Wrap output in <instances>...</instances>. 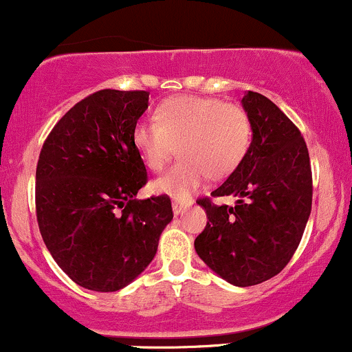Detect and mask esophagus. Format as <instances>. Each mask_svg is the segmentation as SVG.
I'll return each instance as SVG.
<instances>
[{"instance_id":"1","label":"esophagus","mask_w":352,"mask_h":352,"mask_svg":"<svg viewBox=\"0 0 352 352\" xmlns=\"http://www.w3.org/2000/svg\"><path fill=\"white\" fill-rule=\"evenodd\" d=\"M192 204V200H175V202L172 204V208H173V214L175 215H180L182 212L187 208L188 206Z\"/></svg>"}]
</instances>
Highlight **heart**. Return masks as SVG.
<instances>
[{
	"label": "heart",
	"instance_id": "heart-1",
	"mask_svg": "<svg viewBox=\"0 0 352 352\" xmlns=\"http://www.w3.org/2000/svg\"><path fill=\"white\" fill-rule=\"evenodd\" d=\"M252 138L241 105L210 96H172L157 107L155 122L140 120L132 140L145 167L160 172L179 148L180 160L152 184V192L187 199L208 177H226L244 160Z\"/></svg>",
	"mask_w": 352,
	"mask_h": 352
}]
</instances>
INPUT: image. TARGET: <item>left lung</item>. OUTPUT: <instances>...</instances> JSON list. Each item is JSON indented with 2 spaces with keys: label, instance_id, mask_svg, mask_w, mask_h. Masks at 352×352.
I'll return each mask as SVG.
<instances>
[{
  "label": "left lung",
  "instance_id": "1",
  "mask_svg": "<svg viewBox=\"0 0 352 352\" xmlns=\"http://www.w3.org/2000/svg\"><path fill=\"white\" fill-rule=\"evenodd\" d=\"M242 107L252 142L212 197L235 195L234 207L199 199L207 226L195 239L199 257L227 283L249 287L277 276L294 256L311 215L312 172L299 129L267 96L247 91Z\"/></svg>",
  "mask_w": 352,
  "mask_h": 352
}]
</instances>
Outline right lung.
<instances>
[{"label":"right lung","mask_w":352,"mask_h":352,"mask_svg":"<svg viewBox=\"0 0 352 352\" xmlns=\"http://www.w3.org/2000/svg\"><path fill=\"white\" fill-rule=\"evenodd\" d=\"M146 108L148 91H95L60 118L38 158L41 237L60 269L90 291L137 279L173 219L167 195L137 199L146 168L132 133Z\"/></svg>","instance_id":"add662e5"}]
</instances>
